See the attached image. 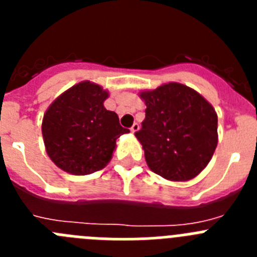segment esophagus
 Instances as JSON below:
<instances>
[{
	"mask_svg": "<svg viewBox=\"0 0 257 257\" xmlns=\"http://www.w3.org/2000/svg\"><path fill=\"white\" fill-rule=\"evenodd\" d=\"M139 127H140L139 123H136V122H135V123H134L133 126H131V128H130L131 133H136V131L139 130Z\"/></svg>",
	"mask_w": 257,
	"mask_h": 257,
	"instance_id": "obj_1",
	"label": "esophagus"
}]
</instances>
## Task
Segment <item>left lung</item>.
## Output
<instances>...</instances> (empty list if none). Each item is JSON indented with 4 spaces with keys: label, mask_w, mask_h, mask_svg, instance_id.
I'll use <instances>...</instances> for the list:
<instances>
[{
    "label": "left lung",
    "mask_w": 257,
    "mask_h": 257,
    "mask_svg": "<svg viewBox=\"0 0 257 257\" xmlns=\"http://www.w3.org/2000/svg\"><path fill=\"white\" fill-rule=\"evenodd\" d=\"M145 119L135 136L149 169L174 181L190 180L205 169L217 145V115L197 91L167 83L140 94Z\"/></svg>",
    "instance_id": "8db88e82"
}]
</instances>
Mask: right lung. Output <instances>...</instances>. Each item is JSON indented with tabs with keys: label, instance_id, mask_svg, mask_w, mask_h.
Here are the masks:
<instances>
[{
	"label": "right lung",
	"instance_id": "obj_1",
	"mask_svg": "<svg viewBox=\"0 0 257 257\" xmlns=\"http://www.w3.org/2000/svg\"><path fill=\"white\" fill-rule=\"evenodd\" d=\"M108 92L99 85L81 82L50 105L42 121L45 147L51 161L73 175L104 169L112 158L115 140L130 131L118 115L104 108Z\"/></svg>",
	"mask_w": 257,
	"mask_h": 257
}]
</instances>
